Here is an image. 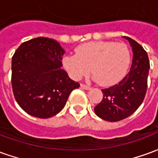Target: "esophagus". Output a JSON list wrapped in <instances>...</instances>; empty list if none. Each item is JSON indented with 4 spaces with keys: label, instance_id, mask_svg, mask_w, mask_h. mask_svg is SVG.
I'll return each instance as SVG.
<instances>
[{
    "label": "esophagus",
    "instance_id": "34e87169",
    "mask_svg": "<svg viewBox=\"0 0 158 158\" xmlns=\"http://www.w3.org/2000/svg\"><path fill=\"white\" fill-rule=\"evenodd\" d=\"M80 86H81V88H83V89H87V90H89V89H91V87H89V85H85V84H81Z\"/></svg>",
    "mask_w": 158,
    "mask_h": 158
}]
</instances>
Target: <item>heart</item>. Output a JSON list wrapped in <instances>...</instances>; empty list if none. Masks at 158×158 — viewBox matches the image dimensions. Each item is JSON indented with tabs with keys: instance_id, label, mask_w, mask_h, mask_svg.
I'll use <instances>...</instances> for the list:
<instances>
[{
	"instance_id": "1",
	"label": "heart",
	"mask_w": 158,
	"mask_h": 158,
	"mask_svg": "<svg viewBox=\"0 0 158 158\" xmlns=\"http://www.w3.org/2000/svg\"><path fill=\"white\" fill-rule=\"evenodd\" d=\"M76 55L62 59L64 69L73 79H80L90 70L93 79L102 85H110L125 75L131 52L124 43L91 41L75 48Z\"/></svg>"
}]
</instances>
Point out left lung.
Listing matches in <instances>:
<instances>
[{"mask_svg":"<svg viewBox=\"0 0 158 158\" xmlns=\"http://www.w3.org/2000/svg\"><path fill=\"white\" fill-rule=\"evenodd\" d=\"M132 47L133 60L129 72L115 85L102 89L103 99L95 107L101 118L118 122L126 118L138 109L147 89L150 62L148 55L139 43L124 36Z\"/></svg>","mask_w":158,"mask_h":158,"instance_id":"1","label":"left lung"}]
</instances>
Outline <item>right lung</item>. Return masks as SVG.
<instances>
[{
	"label": "right lung",
	"mask_w": 158,
	"mask_h": 158,
	"mask_svg": "<svg viewBox=\"0 0 158 158\" xmlns=\"http://www.w3.org/2000/svg\"><path fill=\"white\" fill-rule=\"evenodd\" d=\"M65 51L55 40L38 37L22 43L12 59L16 102L31 116L48 118L61 112L79 84L62 69Z\"/></svg>",
	"instance_id": "obj_1"
}]
</instances>
